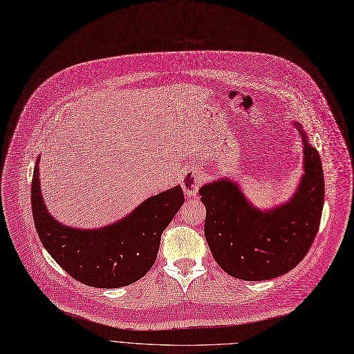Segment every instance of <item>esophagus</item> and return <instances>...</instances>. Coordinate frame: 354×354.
<instances>
[{
  "label": "esophagus",
  "mask_w": 354,
  "mask_h": 354,
  "mask_svg": "<svg viewBox=\"0 0 354 354\" xmlns=\"http://www.w3.org/2000/svg\"><path fill=\"white\" fill-rule=\"evenodd\" d=\"M204 181V176L203 173L197 171V170H189V171H185L183 178H181V187L184 189V193L188 198L192 197H196L198 189L201 187Z\"/></svg>",
  "instance_id": "obj_1"
}]
</instances>
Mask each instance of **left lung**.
I'll return each instance as SVG.
<instances>
[{"label":"left lung","mask_w":354,"mask_h":354,"mask_svg":"<svg viewBox=\"0 0 354 354\" xmlns=\"http://www.w3.org/2000/svg\"><path fill=\"white\" fill-rule=\"evenodd\" d=\"M292 124L304 143V174L286 203L261 209L228 177L198 192L207 209L204 232L211 254L234 278L266 281L286 274L305 258L317 234L324 203L322 161L302 124Z\"/></svg>","instance_id":"left-lung-1"}]
</instances>
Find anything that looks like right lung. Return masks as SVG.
Here are the masks:
<instances>
[{
  "label": "right lung",
  "mask_w": 354,
  "mask_h": 354,
  "mask_svg": "<svg viewBox=\"0 0 354 354\" xmlns=\"http://www.w3.org/2000/svg\"><path fill=\"white\" fill-rule=\"evenodd\" d=\"M39 157L31 205L39 239L49 255L76 281L113 289L142 279L153 266L162 231L184 203L180 185L146 198L119 221L100 228H73L49 214L41 193Z\"/></svg>",
  "instance_id": "add662e5"
}]
</instances>
